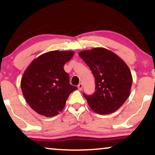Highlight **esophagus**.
<instances>
[{
    "label": "esophagus",
    "instance_id": "34e87169",
    "mask_svg": "<svg viewBox=\"0 0 155 155\" xmlns=\"http://www.w3.org/2000/svg\"><path fill=\"white\" fill-rule=\"evenodd\" d=\"M78 88H79V91L82 90V88H83V84H82V83H80L79 85H78Z\"/></svg>",
    "mask_w": 155,
    "mask_h": 155
}]
</instances>
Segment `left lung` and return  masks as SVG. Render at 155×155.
Here are the masks:
<instances>
[{
  "mask_svg": "<svg viewBox=\"0 0 155 155\" xmlns=\"http://www.w3.org/2000/svg\"><path fill=\"white\" fill-rule=\"evenodd\" d=\"M79 54L96 81L94 94H84L88 106L101 115L116 111L130 94L133 77L129 67L117 54L103 47L82 51Z\"/></svg>",
  "mask_w": 155,
  "mask_h": 155,
  "instance_id": "left-lung-1",
  "label": "left lung"
}]
</instances>
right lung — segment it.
Listing matches in <instances>:
<instances>
[{
    "label": "right lung",
    "mask_w": 155,
    "mask_h": 155,
    "mask_svg": "<svg viewBox=\"0 0 155 155\" xmlns=\"http://www.w3.org/2000/svg\"><path fill=\"white\" fill-rule=\"evenodd\" d=\"M73 51H50L39 56L28 66L20 86L27 103L38 114L58 115L64 108L69 94L77 87L69 84L64 65L74 56Z\"/></svg>",
    "instance_id": "obj_1"
}]
</instances>
